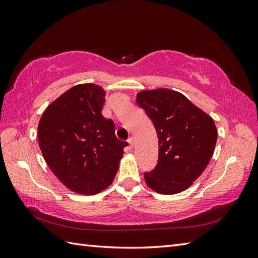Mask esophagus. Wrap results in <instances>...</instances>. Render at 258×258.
Listing matches in <instances>:
<instances>
[{
  "label": "esophagus",
  "instance_id": "esophagus-1",
  "mask_svg": "<svg viewBox=\"0 0 258 258\" xmlns=\"http://www.w3.org/2000/svg\"><path fill=\"white\" fill-rule=\"evenodd\" d=\"M127 142H128V144L131 145V146H134V144H135V142H134V138H132V136H131V138H128V140H127Z\"/></svg>",
  "mask_w": 258,
  "mask_h": 258
}]
</instances>
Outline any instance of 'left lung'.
<instances>
[{
	"label": "left lung",
	"instance_id": "8db88e82",
	"mask_svg": "<svg viewBox=\"0 0 258 258\" xmlns=\"http://www.w3.org/2000/svg\"><path fill=\"white\" fill-rule=\"evenodd\" d=\"M136 103L152 119L158 138L157 165L144 173L145 182L160 194L180 193L201 176L211 161L217 141L215 123L173 90L142 91Z\"/></svg>",
	"mask_w": 258,
	"mask_h": 258
}]
</instances>
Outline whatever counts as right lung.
Returning a JSON list of instances; mask_svg holds the SVG:
<instances>
[{"label": "right lung", "instance_id": "1", "mask_svg": "<svg viewBox=\"0 0 258 258\" xmlns=\"http://www.w3.org/2000/svg\"><path fill=\"white\" fill-rule=\"evenodd\" d=\"M105 91L92 83L64 92L43 113L38 145L55 176L71 190L95 195L112 184L127 142L102 115Z\"/></svg>", "mask_w": 258, "mask_h": 258}]
</instances>
